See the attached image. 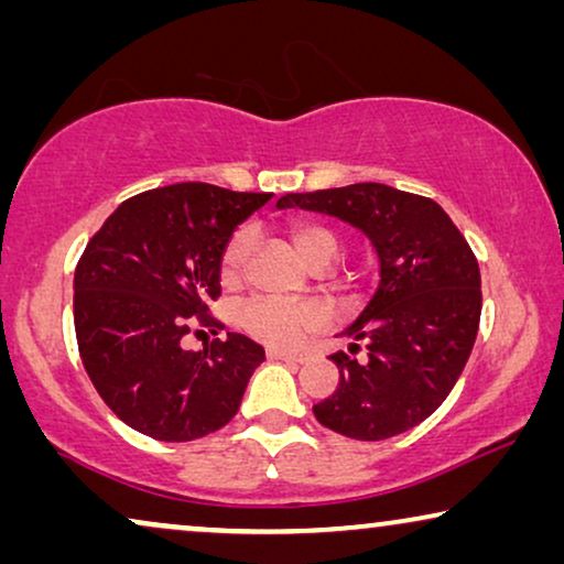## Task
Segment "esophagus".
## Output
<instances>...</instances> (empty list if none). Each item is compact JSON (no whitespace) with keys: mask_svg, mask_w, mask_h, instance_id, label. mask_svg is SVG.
<instances>
[{"mask_svg":"<svg viewBox=\"0 0 564 564\" xmlns=\"http://www.w3.org/2000/svg\"><path fill=\"white\" fill-rule=\"evenodd\" d=\"M269 359H282V361H305V354H295V351H284V349H267Z\"/></svg>","mask_w":564,"mask_h":564,"instance_id":"obj_1","label":"esophagus"}]
</instances>
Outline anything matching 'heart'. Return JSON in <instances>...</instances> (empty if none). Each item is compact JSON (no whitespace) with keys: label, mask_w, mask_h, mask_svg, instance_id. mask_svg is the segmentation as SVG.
I'll use <instances>...</instances> for the list:
<instances>
[{"label":"heart","mask_w":564,"mask_h":564,"mask_svg":"<svg viewBox=\"0 0 564 564\" xmlns=\"http://www.w3.org/2000/svg\"><path fill=\"white\" fill-rule=\"evenodd\" d=\"M290 241L295 246L300 257L305 261H313L323 257V253L338 251L336 236L328 228L318 226L311 220H292L288 226ZM253 236L249 228H238L234 236L228 238L220 253V276L223 282H236L243 274L246 261H249ZM323 321V313L315 305L303 303H282V300L257 297L243 307L241 323L251 336L259 341L274 344V346H292L297 344L303 334L318 326Z\"/></svg>","instance_id":"1"}]
</instances>
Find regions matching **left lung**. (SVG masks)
<instances>
[{
	"label": "left lung",
	"instance_id": "obj_1",
	"mask_svg": "<svg viewBox=\"0 0 564 564\" xmlns=\"http://www.w3.org/2000/svg\"><path fill=\"white\" fill-rule=\"evenodd\" d=\"M276 207L323 213L357 228L380 261V284L349 328V351L366 341L365 360L330 354L334 395L313 405L336 434L382 442L426 421L444 403L480 326V267L465 236L434 199L388 184L295 192Z\"/></svg>",
	"mask_w": 564,
	"mask_h": 564
}]
</instances>
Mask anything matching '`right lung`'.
Returning <instances> with one entry per match:
<instances>
[{"instance_id": "right-lung-1", "label": "right lung", "mask_w": 564, "mask_h": 564, "mask_svg": "<svg viewBox=\"0 0 564 564\" xmlns=\"http://www.w3.org/2000/svg\"><path fill=\"white\" fill-rule=\"evenodd\" d=\"M269 192L182 182L130 197L84 249L74 272V328L91 384L130 429L192 442L238 413L264 346L228 334L203 351L182 338L192 318L218 328L220 253Z\"/></svg>"}]
</instances>
